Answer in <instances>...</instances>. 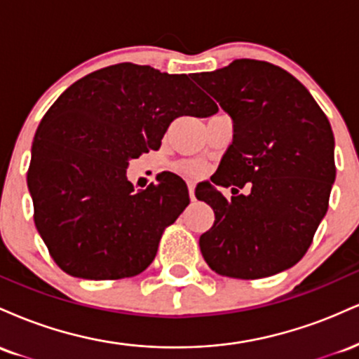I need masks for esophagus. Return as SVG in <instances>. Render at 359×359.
Segmentation results:
<instances>
[{
    "label": "esophagus",
    "instance_id": "esophagus-1",
    "mask_svg": "<svg viewBox=\"0 0 359 359\" xmlns=\"http://www.w3.org/2000/svg\"><path fill=\"white\" fill-rule=\"evenodd\" d=\"M194 191H196V184L189 182V196H191V201L196 199V192Z\"/></svg>",
    "mask_w": 359,
    "mask_h": 359
}]
</instances>
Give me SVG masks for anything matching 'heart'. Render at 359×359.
<instances>
[{
    "instance_id": "b5f03b06",
    "label": "heart",
    "mask_w": 359,
    "mask_h": 359,
    "mask_svg": "<svg viewBox=\"0 0 359 359\" xmlns=\"http://www.w3.org/2000/svg\"><path fill=\"white\" fill-rule=\"evenodd\" d=\"M179 168L185 174H191V175H197L203 172V165L199 162H192V160H187V162H182L179 165Z\"/></svg>"
}]
</instances>
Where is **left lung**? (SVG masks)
Masks as SVG:
<instances>
[{
  "instance_id": "left-lung-1",
  "label": "left lung",
  "mask_w": 359,
  "mask_h": 359,
  "mask_svg": "<svg viewBox=\"0 0 359 359\" xmlns=\"http://www.w3.org/2000/svg\"><path fill=\"white\" fill-rule=\"evenodd\" d=\"M234 123L212 182L249 185L231 201L211 184L196 189L214 226L199 240L211 270L255 280L294 266L311 246L336 179L334 135L311 93L265 60L236 59L196 79Z\"/></svg>"
}]
</instances>
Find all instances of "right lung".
Wrapping results in <instances>:
<instances>
[{"label":"right lung","mask_w":359,"mask_h":359,"mask_svg":"<svg viewBox=\"0 0 359 359\" xmlns=\"http://www.w3.org/2000/svg\"><path fill=\"white\" fill-rule=\"evenodd\" d=\"M216 111L184 74L131 62L90 72L60 94L39 125L27 172L35 226L59 269L88 280L148 269L191 199L179 175L135 192L128 160L160 148L175 118Z\"/></svg>","instance_id":"1"}]
</instances>
